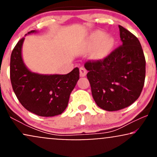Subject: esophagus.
Instances as JSON below:
<instances>
[{"mask_svg": "<svg viewBox=\"0 0 157 157\" xmlns=\"http://www.w3.org/2000/svg\"><path fill=\"white\" fill-rule=\"evenodd\" d=\"M87 74V71L86 70V68L84 67L80 68V77H85Z\"/></svg>", "mask_w": 157, "mask_h": 157, "instance_id": "obj_1", "label": "esophagus"}]
</instances>
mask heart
Returning <instances> with one entry per match:
<instances>
[{"mask_svg": "<svg viewBox=\"0 0 157 157\" xmlns=\"http://www.w3.org/2000/svg\"><path fill=\"white\" fill-rule=\"evenodd\" d=\"M114 40L111 36H107L105 32L96 31L90 35L89 45L91 47L95 48L96 56L98 58H102L111 51L113 46Z\"/></svg>", "mask_w": 157, "mask_h": 157, "instance_id": "obj_1", "label": "heart"}]
</instances>
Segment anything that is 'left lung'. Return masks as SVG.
<instances>
[{
	"mask_svg": "<svg viewBox=\"0 0 157 157\" xmlns=\"http://www.w3.org/2000/svg\"><path fill=\"white\" fill-rule=\"evenodd\" d=\"M119 29L120 46L103 60L85 63L94 100L108 111L134 103L145 78V59L140 41L124 27L119 26Z\"/></svg>",
	"mask_w": 157,
	"mask_h": 157,
	"instance_id": "1",
	"label": "left lung"
}]
</instances>
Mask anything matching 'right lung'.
Masks as SVG:
<instances>
[{
	"label": "right lung",
	"instance_id": "1",
	"mask_svg": "<svg viewBox=\"0 0 157 157\" xmlns=\"http://www.w3.org/2000/svg\"><path fill=\"white\" fill-rule=\"evenodd\" d=\"M37 32L36 30L26 35ZM24 37L18 41L11 55L10 79L16 97L23 107L40 117L61 114L80 78L79 68L67 75H44L34 72L24 63L22 47Z\"/></svg>",
	"mask_w": 157,
	"mask_h": 157
}]
</instances>
